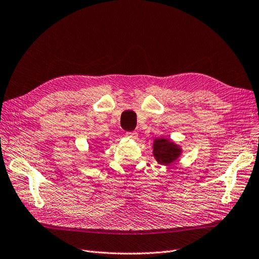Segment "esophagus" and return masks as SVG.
Here are the masks:
<instances>
[{
  "label": "esophagus",
  "instance_id": "1",
  "mask_svg": "<svg viewBox=\"0 0 259 259\" xmlns=\"http://www.w3.org/2000/svg\"><path fill=\"white\" fill-rule=\"evenodd\" d=\"M137 133L136 132H126L125 133V136L131 138V139H136L137 138Z\"/></svg>",
  "mask_w": 259,
  "mask_h": 259
}]
</instances>
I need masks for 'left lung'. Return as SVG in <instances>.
<instances>
[{
	"instance_id": "obj_1",
	"label": "left lung",
	"mask_w": 259,
	"mask_h": 259,
	"mask_svg": "<svg viewBox=\"0 0 259 259\" xmlns=\"http://www.w3.org/2000/svg\"><path fill=\"white\" fill-rule=\"evenodd\" d=\"M180 154V149L168 139H158L153 144V155L160 164H170Z\"/></svg>"
}]
</instances>
